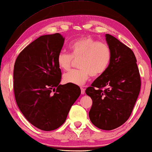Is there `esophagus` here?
<instances>
[{
  "instance_id": "34e87169",
  "label": "esophagus",
  "mask_w": 152,
  "mask_h": 152,
  "mask_svg": "<svg viewBox=\"0 0 152 152\" xmlns=\"http://www.w3.org/2000/svg\"><path fill=\"white\" fill-rule=\"evenodd\" d=\"M80 89H81V94H84V93H85V89L84 88H80Z\"/></svg>"
}]
</instances>
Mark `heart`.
I'll return each mask as SVG.
<instances>
[{"instance_id":"1","label":"heart","mask_w":152,"mask_h":152,"mask_svg":"<svg viewBox=\"0 0 152 152\" xmlns=\"http://www.w3.org/2000/svg\"><path fill=\"white\" fill-rule=\"evenodd\" d=\"M69 48L71 54L61 51L57 56V64L63 70H68L74 60H79V70L64 74L66 84L83 85L90 76L98 78L106 72L112 59L111 50L107 43L98 42L90 36L81 37L72 42Z\"/></svg>"}]
</instances>
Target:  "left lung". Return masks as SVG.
Segmentation results:
<instances>
[{
	"instance_id": "left-lung-1",
	"label": "left lung",
	"mask_w": 152,
	"mask_h": 152,
	"mask_svg": "<svg viewBox=\"0 0 152 152\" xmlns=\"http://www.w3.org/2000/svg\"><path fill=\"white\" fill-rule=\"evenodd\" d=\"M106 40L112 52L110 66L86 93L92 100L88 113L92 124L113 130L129 118L140 94L141 78L133 51L109 34Z\"/></svg>"
}]
</instances>
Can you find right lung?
Masks as SVG:
<instances>
[{"label": "right lung", "instance_id": "obj_1", "mask_svg": "<svg viewBox=\"0 0 152 152\" xmlns=\"http://www.w3.org/2000/svg\"><path fill=\"white\" fill-rule=\"evenodd\" d=\"M64 42L60 33L40 36L20 51L14 65L13 89L18 107L28 121L47 132L65 122L81 93L77 85L59 84L61 72L57 56Z\"/></svg>", "mask_w": 152, "mask_h": 152}]
</instances>
